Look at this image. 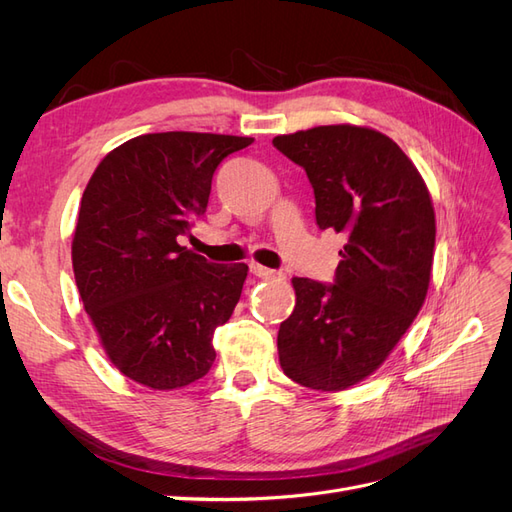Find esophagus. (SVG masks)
Masks as SVG:
<instances>
[{"instance_id":"1","label":"esophagus","mask_w":512,"mask_h":512,"mask_svg":"<svg viewBox=\"0 0 512 512\" xmlns=\"http://www.w3.org/2000/svg\"><path fill=\"white\" fill-rule=\"evenodd\" d=\"M250 271H252L256 277H262V280H271V277H282L280 271H273V269L262 267V265H258V262H252Z\"/></svg>"}]
</instances>
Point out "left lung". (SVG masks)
<instances>
[{"mask_svg": "<svg viewBox=\"0 0 512 512\" xmlns=\"http://www.w3.org/2000/svg\"><path fill=\"white\" fill-rule=\"evenodd\" d=\"M273 147L305 168L318 228L346 237L335 284L292 277L280 365L307 389L344 391L374 374L421 312L436 213L412 160L378 130L318 126L275 136Z\"/></svg>", "mask_w": 512, "mask_h": 512, "instance_id": "8db88e82", "label": "left lung"}]
</instances>
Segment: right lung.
Masks as SVG:
<instances>
[{"instance_id":"1","label":"right lung","mask_w":512,"mask_h":512,"mask_svg":"<svg viewBox=\"0 0 512 512\" xmlns=\"http://www.w3.org/2000/svg\"><path fill=\"white\" fill-rule=\"evenodd\" d=\"M254 138L158 132L98 164L81 198L72 267L111 363L156 391L203 378L213 331L239 303L247 265H213L179 245L207 211L220 162Z\"/></svg>"}]
</instances>
